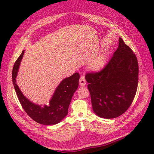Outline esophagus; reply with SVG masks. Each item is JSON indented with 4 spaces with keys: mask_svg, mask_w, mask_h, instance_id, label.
<instances>
[{
    "mask_svg": "<svg viewBox=\"0 0 154 154\" xmlns=\"http://www.w3.org/2000/svg\"><path fill=\"white\" fill-rule=\"evenodd\" d=\"M79 82H80V86L84 87L86 84V80H85V77L83 76H81L80 78V81H79Z\"/></svg>",
    "mask_w": 154,
    "mask_h": 154,
    "instance_id": "esophagus-1",
    "label": "esophagus"
}]
</instances>
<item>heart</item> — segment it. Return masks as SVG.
<instances>
[{
    "label": "heart",
    "mask_w": 154,
    "mask_h": 154,
    "mask_svg": "<svg viewBox=\"0 0 154 154\" xmlns=\"http://www.w3.org/2000/svg\"><path fill=\"white\" fill-rule=\"evenodd\" d=\"M106 61V54L100 55V57L94 59L91 63V67L95 71H98L104 67Z\"/></svg>",
    "instance_id": "heart-1"
}]
</instances>
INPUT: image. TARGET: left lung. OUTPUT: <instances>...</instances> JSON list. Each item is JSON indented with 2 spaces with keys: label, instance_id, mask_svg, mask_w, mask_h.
Instances as JSON below:
<instances>
[{
  "label": "left lung",
  "instance_id": "left-lung-1",
  "mask_svg": "<svg viewBox=\"0 0 154 154\" xmlns=\"http://www.w3.org/2000/svg\"><path fill=\"white\" fill-rule=\"evenodd\" d=\"M138 74L136 54L119 38L118 48L105 67L85 76L94 113L112 119L125 112L136 96Z\"/></svg>",
  "mask_w": 154,
  "mask_h": 154
}]
</instances>
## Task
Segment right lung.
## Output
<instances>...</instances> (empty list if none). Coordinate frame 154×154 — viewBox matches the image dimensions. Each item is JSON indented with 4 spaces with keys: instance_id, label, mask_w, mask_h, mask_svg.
Instances as JSON below:
<instances>
[{
    "instance_id": "obj_1",
    "label": "right lung",
    "mask_w": 154,
    "mask_h": 154,
    "mask_svg": "<svg viewBox=\"0 0 154 154\" xmlns=\"http://www.w3.org/2000/svg\"><path fill=\"white\" fill-rule=\"evenodd\" d=\"M24 51L17 60L12 71V80L14 88L20 103L26 112L36 122L53 125L60 123L68 114V109L74 93L78 87L80 74L74 73L63 79L56 88L48 105L42 106L29 101L22 94L16 83V78Z\"/></svg>"
}]
</instances>
